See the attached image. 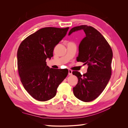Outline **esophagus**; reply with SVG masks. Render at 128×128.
<instances>
[{"label": "esophagus", "instance_id": "1", "mask_svg": "<svg viewBox=\"0 0 128 128\" xmlns=\"http://www.w3.org/2000/svg\"><path fill=\"white\" fill-rule=\"evenodd\" d=\"M72 70H70V69H68V75H72Z\"/></svg>", "mask_w": 128, "mask_h": 128}]
</instances>
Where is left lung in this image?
Masks as SVG:
<instances>
[{
	"label": "left lung",
	"instance_id": "1",
	"mask_svg": "<svg viewBox=\"0 0 128 128\" xmlns=\"http://www.w3.org/2000/svg\"><path fill=\"white\" fill-rule=\"evenodd\" d=\"M80 30H84L86 36L80 44L77 61L87 64L88 68L86 73L83 75L78 72H72L78 78L73 93L81 101L90 102L98 97L110 78L113 52L105 38L92 26H75L68 34Z\"/></svg>",
	"mask_w": 128,
	"mask_h": 128
}]
</instances>
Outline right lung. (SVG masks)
<instances>
[{"label": "right lung", "instance_id": "obj_1", "mask_svg": "<svg viewBox=\"0 0 128 128\" xmlns=\"http://www.w3.org/2000/svg\"><path fill=\"white\" fill-rule=\"evenodd\" d=\"M68 29L69 27L42 28L25 38L19 46L18 68L21 82L28 94L38 101L53 98L68 75L67 69L50 68L46 60L53 56L55 46Z\"/></svg>", "mask_w": 128, "mask_h": 128}]
</instances>
